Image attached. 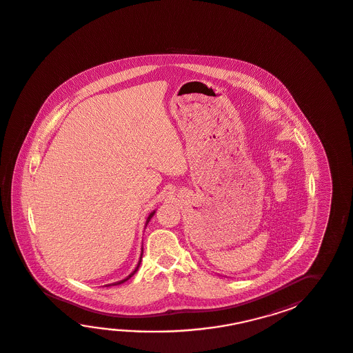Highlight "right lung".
Returning <instances> with one entry per match:
<instances>
[{
  "instance_id": "add662e5",
  "label": "right lung",
  "mask_w": 353,
  "mask_h": 353,
  "mask_svg": "<svg viewBox=\"0 0 353 353\" xmlns=\"http://www.w3.org/2000/svg\"><path fill=\"white\" fill-rule=\"evenodd\" d=\"M153 215H154V211H153V212H152L151 215L148 216V219H147V223H150V220H151V217ZM142 254H143V250H142ZM142 254H141V258H139V261H138L137 268H136V269H134V270H133V273H130V275H128V276H127V278H125V279H123V281H117V283H113V284H109V285H119V284H122V283H124V281H128V279H130V278H132V276H133V275H134V274H136V272H137L138 268H139V265H141V260H142Z\"/></svg>"
}]
</instances>
